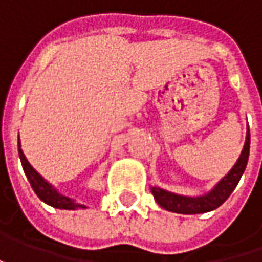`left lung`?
<instances>
[{"mask_svg":"<svg viewBox=\"0 0 262 262\" xmlns=\"http://www.w3.org/2000/svg\"><path fill=\"white\" fill-rule=\"evenodd\" d=\"M249 144H251V136H249V126H248L245 144L236 163L229 170V173L225 175V178H222L214 185V188L208 191L207 194L198 196L179 195L175 192L162 189L159 186H151V194L155 195L157 204L167 211L179 213V214H200V213L216 210L217 207L222 206L229 198V195L233 192L241 176L244 175L248 157H249Z\"/></svg>","mask_w":262,"mask_h":262,"instance_id":"8db88e82","label":"left lung"}]
</instances>
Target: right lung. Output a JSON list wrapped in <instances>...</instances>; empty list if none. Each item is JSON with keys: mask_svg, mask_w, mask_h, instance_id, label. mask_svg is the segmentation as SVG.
I'll use <instances>...</instances> for the list:
<instances>
[{"mask_svg": "<svg viewBox=\"0 0 262 262\" xmlns=\"http://www.w3.org/2000/svg\"><path fill=\"white\" fill-rule=\"evenodd\" d=\"M18 156H20L21 166H23V170H25V173L27 176V179H29V182H30V185H32L33 191L36 192V195L39 196L43 203H46L48 206L55 207V208H61V210L86 208V206L78 204L73 198L59 194L55 186L51 185L48 181H45L42 176L36 172L33 166L27 162V159L23 155V150H21V146H20V138H18Z\"/></svg>", "mask_w": 262, "mask_h": 262, "instance_id": "obj_1", "label": "right lung"}]
</instances>
